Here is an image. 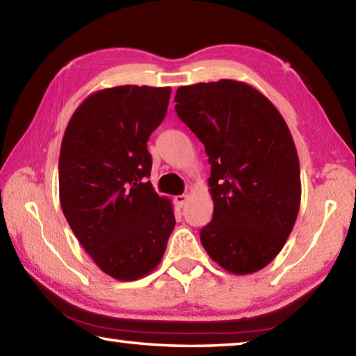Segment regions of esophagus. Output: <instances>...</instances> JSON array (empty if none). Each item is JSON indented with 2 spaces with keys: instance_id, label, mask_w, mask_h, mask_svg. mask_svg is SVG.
Returning a JSON list of instances; mask_svg holds the SVG:
<instances>
[{
  "instance_id": "esophagus-1",
  "label": "esophagus",
  "mask_w": 356,
  "mask_h": 356,
  "mask_svg": "<svg viewBox=\"0 0 356 356\" xmlns=\"http://www.w3.org/2000/svg\"><path fill=\"white\" fill-rule=\"evenodd\" d=\"M186 201H188V195H179L174 197V202H176V206H179V207H184Z\"/></svg>"
}]
</instances>
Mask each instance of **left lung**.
<instances>
[{"label": "left lung", "mask_w": 356, "mask_h": 356, "mask_svg": "<svg viewBox=\"0 0 356 356\" xmlns=\"http://www.w3.org/2000/svg\"><path fill=\"white\" fill-rule=\"evenodd\" d=\"M176 113L206 147L213 216L201 243L234 275L259 272L278 256L297 220L300 161L286 120L243 81L180 86Z\"/></svg>", "instance_id": "left-lung-1"}]
</instances>
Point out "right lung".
I'll list each match as a JSON object with an SVG mask.
<instances>
[{
	"label": "right lung",
	"instance_id": "add662e5",
	"mask_svg": "<svg viewBox=\"0 0 356 356\" xmlns=\"http://www.w3.org/2000/svg\"><path fill=\"white\" fill-rule=\"evenodd\" d=\"M171 88L116 86L83 100L64 131L59 201L78 242L119 281L149 275L176 218L149 182L147 141L166 116Z\"/></svg>",
	"mask_w": 356,
	"mask_h": 356
}]
</instances>
